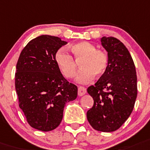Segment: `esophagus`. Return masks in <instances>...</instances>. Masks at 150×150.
<instances>
[{
	"label": "esophagus",
	"mask_w": 150,
	"mask_h": 150,
	"mask_svg": "<svg viewBox=\"0 0 150 150\" xmlns=\"http://www.w3.org/2000/svg\"><path fill=\"white\" fill-rule=\"evenodd\" d=\"M86 93V89L83 87H79V90H78V94L79 96H83L84 94H85Z\"/></svg>",
	"instance_id": "34e87169"
}]
</instances>
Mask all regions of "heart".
Wrapping results in <instances>:
<instances>
[{"mask_svg":"<svg viewBox=\"0 0 150 150\" xmlns=\"http://www.w3.org/2000/svg\"><path fill=\"white\" fill-rule=\"evenodd\" d=\"M70 50L74 59L65 49L59 50L55 55L58 67L66 79L75 77L77 71L76 62H82L80 64L81 70L76 77V81L80 84L89 83L94 75L101 76L108 69V54L103 50H96L94 44L83 41L71 45Z\"/></svg>","mask_w":150,"mask_h":150,"instance_id":"obj_1","label":"heart"}]
</instances>
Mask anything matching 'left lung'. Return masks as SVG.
Returning a JSON list of instances; mask_svg holds the SVG:
<instances>
[{
	"mask_svg": "<svg viewBox=\"0 0 150 150\" xmlns=\"http://www.w3.org/2000/svg\"><path fill=\"white\" fill-rule=\"evenodd\" d=\"M108 52V66L88 93L94 104L87 112L91 126L98 131H115L131 114L137 96L136 68L128 50L114 37L101 38Z\"/></svg>",
	"mask_w": 150,
	"mask_h": 150,
	"instance_id": "left-lung-1",
	"label": "left lung"
}]
</instances>
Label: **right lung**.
I'll use <instances>...</instances> for the list:
<instances>
[{
	"label": "right lung",
	"instance_id": "add662e5",
	"mask_svg": "<svg viewBox=\"0 0 150 150\" xmlns=\"http://www.w3.org/2000/svg\"><path fill=\"white\" fill-rule=\"evenodd\" d=\"M66 43L56 36L42 35L27 43L17 61L19 107L30 127L38 130L56 129L65 104L77 98V86L63 77L55 60L56 52Z\"/></svg>",
	"mask_w": 150,
	"mask_h": 150
}]
</instances>
